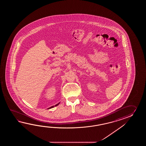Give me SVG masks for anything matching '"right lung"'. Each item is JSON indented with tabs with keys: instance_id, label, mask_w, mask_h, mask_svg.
Instances as JSON below:
<instances>
[{
	"instance_id": "obj_1",
	"label": "right lung",
	"mask_w": 146,
	"mask_h": 146,
	"mask_svg": "<svg viewBox=\"0 0 146 146\" xmlns=\"http://www.w3.org/2000/svg\"><path fill=\"white\" fill-rule=\"evenodd\" d=\"M59 103H58V104H57L56 105H55V106H58V104H59ZM54 106H51V107H50V108H48V109H51V108H54Z\"/></svg>"
}]
</instances>
